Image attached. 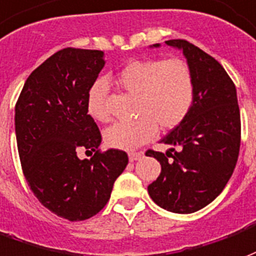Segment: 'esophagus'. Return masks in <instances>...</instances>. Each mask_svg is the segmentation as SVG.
<instances>
[{
  "label": "esophagus",
  "mask_w": 256,
  "mask_h": 256,
  "mask_svg": "<svg viewBox=\"0 0 256 256\" xmlns=\"http://www.w3.org/2000/svg\"><path fill=\"white\" fill-rule=\"evenodd\" d=\"M128 156H130V161H138V160H140L142 156H143V152H130L128 154Z\"/></svg>",
  "instance_id": "obj_1"
}]
</instances>
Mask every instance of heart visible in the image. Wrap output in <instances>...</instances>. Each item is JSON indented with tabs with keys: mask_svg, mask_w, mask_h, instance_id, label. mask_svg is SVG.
Instances as JSON below:
<instances>
[{
	"mask_svg": "<svg viewBox=\"0 0 256 256\" xmlns=\"http://www.w3.org/2000/svg\"><path fill=\"white\" fill-rule=\"evenodd\" d=\"M116 83L126 92L136 95L138 118L117 122L105 130L108 146L134 150L161 130H173L187 118L195 100V82L190 65L182 58L130 61L116 74ZM109 87L96 80L87 92V113L94 120L106 122Z\"/></svg>",
	"mask_w": 256,
	"mask_h": 256,
	"instance_id": "heart-1",
	"label": "heart"
}]
</instances>
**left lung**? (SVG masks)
I'll use <instances>...</instances> for the list:
<instances>
[{
    "mask_svg": "<svg viewBox=\"0 0 256 256\" xmlns=\"http://www.w3.org/2000/svg\"><path fill=\"white\" fill-rule=\"evenodd\" d=\"M165 44L187 58L195 100L187 118L161 140L172 146L166 154L146 152L161 164V174L147 190L162 208L190 214L212 203L232 176L240 150V110L236 87L217 60L184 39Z\"/></svg>",
    "mask_w": 256,
    "mask_h": 256,
    "instance_id": "8db88e82",
    "label": "left lung"
}]
</instances>
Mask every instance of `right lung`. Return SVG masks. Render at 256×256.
I'll list each match as a JSON object with an SVG mask.
<instances>
[{
	"label": "right lung",
	"instance_id": "1",
	"mask_svg": "<svg viewBox=\"0 0 256 256\" xmlns=\"http://www.w3.org/2000/svg\"><path fill=\"white\" fill-rule=\"evenodd\" d=\"M104 66L100 50H60L30 74L14 109L24 177L39 202L69 221L98 214L128 165L126 151L100 152V128L87 113V92ZM79 150L96 154L80 160Z\"/></svg>",
	"mask_w": 256,
	"mask_h": 256
}]
</instances>
